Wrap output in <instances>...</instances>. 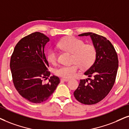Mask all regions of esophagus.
Here are the masks:
<instances>
[{
	"mask_svg": "<svg viewBox=\"0 0 129 129\" xmlns=\"http://www.w3.org/2000/svg\"><path fill=\"white\" fill-rule=\"evenodd\" d=\"M61 81H69V79H61Z\"/></svg>",
	"mask_w": 129,
	"mask_h": 129,
	"instance_id": "1",
	"label": "esophagus"
}]
</instances>
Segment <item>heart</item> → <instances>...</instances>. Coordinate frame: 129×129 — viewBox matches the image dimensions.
<instances>
[{"label": "heart", "mask_w": 129, "mask_h": 129, "mask_svg": "<svg viewBox=\"0 0 129 129\" xmlns=\"http://www.w3.org/2000/svg\"><path fill=\"white\" fill-rule=\"evenodd\" d=\"M57 46L61 49L73 53L72 61L70 66H61L55 70V74L61 77L70 79L76 76L79 70L87 69L92 66L96 58V49L92 44H84L80 39L74 37H67L58 42ZM47 59L51 63L57 61V52L54 49L49 50Z\"/></svg>", "instance_id": "obj_1"}]
</instances>
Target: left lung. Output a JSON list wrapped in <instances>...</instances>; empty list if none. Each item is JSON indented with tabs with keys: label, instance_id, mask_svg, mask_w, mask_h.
<instances>
[{
	"label": "left lung",
	"instance_id": "left-lung-1",
	"mask_svg": "<svg viewBox=\"0 0 129 129\" xmlns=\"http://www.w3.org/2000/svg\"><path fill=\"white\" fill-rule=\"evenodd\" d=\"M79 36H90L97 54L93 64L84 73L93 78L81 79L74 96L81 104L93 105L105 98L113 87L118 67V56L113 45L105 37L93 33Z\"/></svg>",
	"mask_w": 129,
	"mask_h": 129
}]
</instances>
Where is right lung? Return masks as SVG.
Here are the masks:
<instances>
[{"label":"right lung","instance_id":"right-lung-1","mask_svg":"<svg viewBox=\"0 0 129 129\" xmlns=\"http://www.w3.org/2000/svg\"><path fill=\"white\" fill-rule=\"evenodd\" d=\"M49 39L40 32L21 39L11 57L10 68L16 90L24 99L35 104L46 101L59 83L57 76H50L49 63L44 53ZM50 77L49 81H43Z\"/></svg>","mask_w":129,"mask_h":129}]
</instances>
